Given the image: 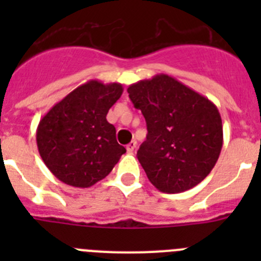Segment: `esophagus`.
I'll list each match as a JSON object with an SVG mask.
<instances>
[{
	"label": "esophagus",
	"mask_w": 261,
	"mask_h": 261,
	"mask_svg": "<svg viewBox=\"0 0 261 261\" xmlns=\"http://www.w3.org/2000/svg\"><path fill=\"white\" fill-rule=\"evenodd\" d=\"M136 145H137V142H136V141L129 142V144L126 145V151H128V153H133V151H135V149H136Z\"/></svg>",
	"instance_id": "34e87169"
}]
</instances>
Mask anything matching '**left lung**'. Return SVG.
<instances>
[{"label":"left lung","mask_w":261,"mask_h":261,"mask_svg":"<svg viewBox=\"0 0 261 261\" xmlns=\"http://www.w3.org/2000/svg\"><path fill=\"white\" fill-rule=\"evenodd\" d=\"M146 120L137 158L156 190L188 191L211 174L223 144L222 120L213 102L175 78L156 74L128 87Z\"/></svg>","instance_id":"obj_1"}]
</instances>
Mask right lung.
<instances>
[{
  "mask_svg": "<svg viewBox=\"0 0 261 261\" xmlns=\"http://www.w3.org/2000/svg\"><path fill=\"white\" fill-rule=\"evenodd\" d=\"M121 94V84L91 80L41 117L36 129L39 154L62 183L89 188L105 179L126 151L106 119Z\"/></svg>",
  "mask_w": 261,
  "mask_h": 261,
  "instance_id": "add662e5",
  "label": "right lung"
}]
</instances>
